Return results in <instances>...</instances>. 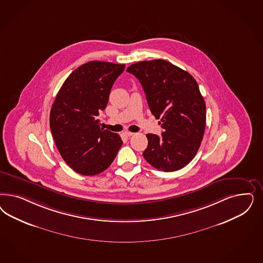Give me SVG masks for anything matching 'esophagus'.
I'll return each instance as SVG.
<instances>
[{
	"instance_id": "34e87169",
	"label": "esophagus",
	"mask_w": 263,
	"mask_h": 263,
	"mask_svg": "<svg viewBox=\"0 0 263 263\" xmlns=\"http://www.w3.org/2000/svg\"><path fill=\"white\" fill-rule=\"evenodd\" d=\"M124 134H125L127 136H132L135 135V134H134V133H132V132H125Z\"/></svg>"
}]
</instances>
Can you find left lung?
<instances>
[{"instance_id":"8db88e82","label":"left lung","mask_w":263,"mask_h":263,"mask_svg":"<svg viewBox=\"0 0 263 263\" xmlns=\"http://www.w3.org/2000/svg\"><path fill=\"white\" fill-rule=\"evenodd\" d=\"M142 85L161 136L148 134L143 157L164 172L181 170L195 158L203 138L206 105L197 82L165 60L138 62L127 68Z\"/></svg>"}]
</instances>
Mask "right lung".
Here are the masks:
<instances>
[{
    "instance_id": "1",
    "label": "right lung",
    "mask_w": 263,
    "mask_h": 263,
    "mask_svg": "<svg viewBox=\"0 0 263 263\" xmlns=\"http://www.w3.org/2000/svg\"><path fill=\"white\" fill-rule=\"evenodd\" d=\"M125 65L91 61L62 85L50 111V128L63 160L77 173L93 176L110 166L123 144L117 134L99 125L100 112Z\"/></svg>"
}]
</instances>
